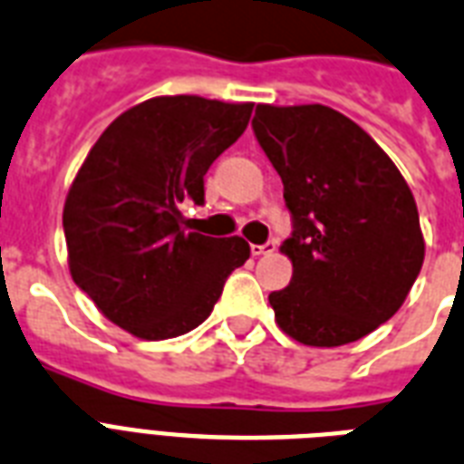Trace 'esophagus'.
I'll return each mask as SVG.
<instances>
[{
	"label": "esophagus",
	"instance_id": "esophagus-1",
	"mask_svg": "<svg viewBox=\"0 0 464 464\" xmlns=\"http://www.w3.org/2000/svg\"><path fill=\"white\" fill-rule=\"evenodd\" d=\"M276 246H278L276 242L254 244V246H251V254H254V256H266V254H273V251H276Z\"/></svg>",
	"mask_w": 464,
	"mask_h": 464
}]
</instances>
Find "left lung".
Returning <instances> with one entry per match:
<instances>
[{
  "label": "left lung",
  "instance_id": "obj_1",
  "mask_svg": "<svg viewBox=\"0 0 464 464\" xmlns=\"http://www.w3.org/2000/svg\"><path fill=\"white\" fill-rule=\"evenodd\" d=\"M258 145L283 181L293 235L290 285L268 295L304 346H343L407 300L423 264L416 200L385 150L339 111L258 103Z\"/></svg>",
  "mask_w": 464,
  "mask_h": 464
}]
</instances>
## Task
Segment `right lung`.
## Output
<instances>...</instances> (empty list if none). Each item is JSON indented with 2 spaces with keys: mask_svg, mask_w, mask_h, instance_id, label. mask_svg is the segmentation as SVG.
Here are the masks:
<instances>
[{
  "mask_svg": "<svg viewBox=\"0 0 464 464\" xmlns=\"http://www.w3.org/2000/svg\"><path fill=\"white\" fill-rule=\"evenodd\" d=\"M251 111L203 96L147 99L102 132L74 176L63 210L72 281L132 336L196 329L249 258L242 237L183 227L179 206H203V176L246 130Z\"/></svg>",
  "mask_w": 464,
  "mask_h": 464,
  "instance_id": "add662e5",
  "label": "right lung"
}]
</instances>
